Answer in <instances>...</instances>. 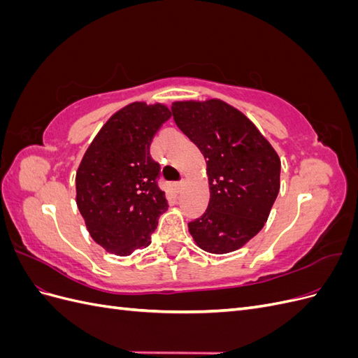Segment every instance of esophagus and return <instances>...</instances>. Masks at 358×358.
<instances>
[{
  "label": "esophagus",
  "instance_id": "1",
  "mask_svg": "<svg viewBox=\"0 0 358 358\" xmlns=\"http://www.w3.org/2000/svg\"><path fill=\"white\" fill-rule=\"evenodd\" d=\"M175 188H176V191H178V192H180V191H182V188H183V180L176 182V183H175Z\"/></svg>",
  "mask_w": 358,
  "mask_h": 358
}]
</instances>
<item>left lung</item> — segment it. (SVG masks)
<instances>
[{
	"instance_id": "8db88e82",
	"label": "left lung",
	"mask_w": 358,
	"mask_h": 358,
	"mask_svg": "<svg viewBox=\"0 0 358 358\" xmlns=\"http://www.w3.org/2000/svg\"><path fill=\"white\" fill-rule=\"evenodd\" d=\"M171 113L200 149L209 179L208 209L188 230L203 251L233 252L264 227L280 187V159L251 119L222 100L175 101Z\"/></svg>"
}]
</instances>
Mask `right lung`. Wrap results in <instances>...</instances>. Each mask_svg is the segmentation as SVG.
<instances>
[{
    "instance_id": "obj_1",
    "label": "right lung",
    "mask_w": 358,
    "mask_h": 358,
    "mask_svg": "<svg viewBox=\"0 0 358 358\" xmlns=\"http://www.w3.org/2000/svg\"><path fill=\"white\" fill-rule=\"evenodd\" d=\"M170 116L166 104L134 101L113 113L86 149L76 171V203L106 251L125 257L149 246L169 208L149 146Z\"/></svg>"
}]
</instances>
